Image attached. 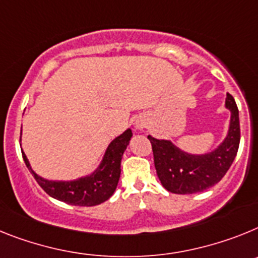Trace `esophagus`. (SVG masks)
I'll use <instances>...</instances> for the list:
<instances>
[{"mask_svg": "<svg viewBox=\"0 0 258 258\" xmlns=\"http://www.w3.org/2000/svg\"><path fill=\"white\" fill-rule=\"evenodd\" d=\"M143 126H144L143 123H138V127H140V128H143Z\"/></svg>", "mask_w": 258, "mask_h": 258, "instance_id": "esophagus-1", "label": "esophagus"}]
</instances>
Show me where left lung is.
Wrapping results in <instances>:
<instances>
[{"mask_svg":"<svg viewBox=\"0 0 258 258\" xmlns=\"http://www.w3.org/2000/svg\"><path fill=\"white\" fill-rule=\"evenodd\" d=\"M226 107L231 111L230 128L223 143L207 154H189L169 140L148 136L152 144L154 166L161 183L169 192L191 195L203 192L221 180L236 157L240 143V123L236 102L230 93Z\"/></svg>","mask_w":258,"mask_h":258,"instance_id":"left-lung-1","label":"left lung"}]
</instances>
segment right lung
Instances as JSON below:
<instances>
[{"instance_id": "right-lung-1", "label": "right lung", "mask_w": 258, "mask_h": 258, "mask_svg": "<svg viewBox=\"0 0 258 258\" xmlns=\"http://www.w3.org/2000/svg\"><path fill=\"white\" fill-rule=\"evenodd\" d=\"M131 136L132 131L128 128L123 132L122 135L114 139L107 147L104 160L96 171L92 172L91 175L76 179V180H70V182H55V180L41 178L31 169V165L24 152H22V156L28 170L36 179V182L39 183L40 187L49 196L70 204V205L95 207L106 201L115 191L120 176V161L131 140Z\"/></svg>"}]
</instances>
